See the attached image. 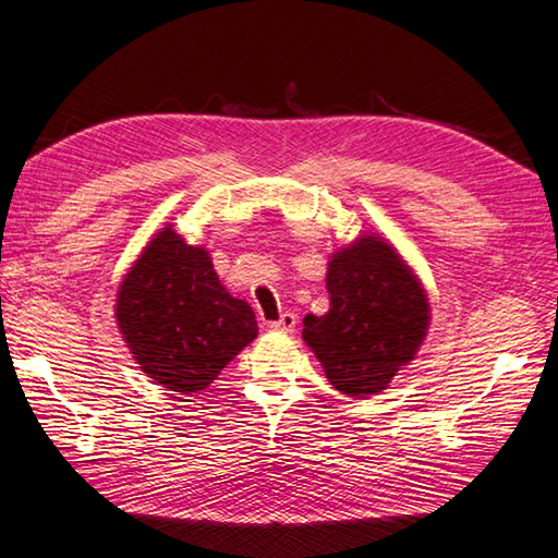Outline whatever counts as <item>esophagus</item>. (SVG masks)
Segmentation results:
<instances>
[{"label":"esophagus","mask_w":558,"mask_h":558,"mask_svg":"<svg viewBox=\"0 0 558 558\" xmlns=\"http://www.w3.org/2000/svg\"><path fill=\"white\" fill-rule=\"evenodd\" d=\"M298 325V315L295 313H282L276 323H270L272 329H278V332H292Z\"/></svg>","instance_id":"34e87169"}]
</instances>
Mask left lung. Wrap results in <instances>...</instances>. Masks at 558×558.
I'll use <instances>...</instances> for the list:
<instances>
[{
    "mask_svg": "<svg viewBox=\"0 0 558 558\" xmlns=\"http://www.w3.org/2000/svg\"><path fill=\"white\" fill-rule=\"evenodd\" d=\"M327 292L329 310L305 317L302 339L337 391L356 399L384 391L426 337V290L393 245L362 235L329 260Z\"/></svg>",
    "mask_w": 558,
    "mask_h": 558,
    "instance_id": "8db88e82",
    "label": "left lung"
}]
</instances>
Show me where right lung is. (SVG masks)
<instances>
[{"mask_svg":"<svg viewBox=\"0 0 558 558\" xmlns=\"http://www.w3.org/2000/svg\"><path fill=\"white\" fill-rule=\"evenodd\" d=\"M118 327L149 379L194 396L258 335L245 300L229 295L202 245L167 226L122 280Z\"/></svg>","mask_w":558,"mask_h":558,"instance_id":"right-lung-1","label":"right lung"}]
</instances>
